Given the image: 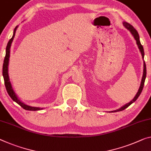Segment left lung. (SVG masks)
<instances>
[{"mask_svg": "<svg viewBox=\"0 0 151 151\" xmlns=\"http://www.w3.org/2000/svg\"><path fill=\"white\" fill-rule=\"evenodd\" d=\"M123 24H124V27H126V29H127L129 30V32H131V34H132V36H134V39H135L136 41V44H137L138 45V47L139 48V50H140V51L141 52V55H142V59H144V56H145V52H144V48H143V46H142L140 43V37H139L138 35V32L136 31V29H134V27L132 26V25H130L128 23H127L126 22H123ZM146 76H147V68H146V64H145V62L144 61V69H143V76H142V80H141V83H140V87H139V89H138V91L137 92V94H136V96H134V98L132 100V101L129 102V103L126 104V105H124L123 106H122L121 108L118 109L117 110H115V111H111V112H117V111H123L124 109H126V108L128 107V106L132 105V103H134V102H135L137 99L138 98V96H140V94H141V92L142 91V89H143V87H144V84H145V79H146Z\"/></svg>", "mask_w": 151, "mask_h": 151, "instance_id": "8db88e82", "label": "left lung"}]
</instances>
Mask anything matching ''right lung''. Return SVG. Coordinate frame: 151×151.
<instances>
[{"instance_id": "add662e5", "label": "right lung", "mask_w": 151, "mask_h": 151, "mask_svg": "<svg viewBox=\"0 0 151 151\" xmlns=\"http://www.w3.org/2000/svg\"><path fill=\"white\" fill-rule=\"evenodd\" d=\"M18 27L17 26L15 27V29L13 31V35L10 40H9V42L7 44V46H6V55L5 57H4V63H3V76L4 81V85H5L6 91H7L8 94L9 96L13 101H15V103H17L18 105H19L23 109H24L25 110L27 111H39L43 109V108L40 107H36V106H32L29 105H27L24 103H23L22 101H20L18 98L17 94H15V92H14V90L12 88V85H11L10 80H9V73H8V66H9V57H10V48L11 44H12V42L13 40L14 37L15 35V32L17 30Z\"/></svg>"}]
</instances>
